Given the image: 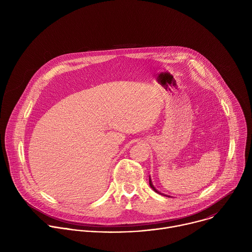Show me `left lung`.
<instances>
[{
  "mask_svg": "<svg viewBox=\"0 0 252 252\" xmlns=\"http://www.w3.org/2000/svg\"><path fill=\"white\" fill-rule=\"evenodd\" d=\"M150 186H151V188H152L156 192H158V193H159V194H162V193H160V192L154 187V185H153V183H152V181H151V177H150ZM163 195H164V194H163Z\"/></svg>",
  "mask_w": 252,
  "mask_h": 252,
  "instance_id": "obj_1",
  "label": "left lung"
}]
</instances>
